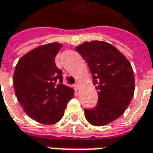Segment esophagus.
I'll return each mask as SVG.
<instances>
[{
  "instance_id": "esophagus-1",
  "label": "esophagus",
  "mask_w": 153,
  "mask_h": 153,
  "mask_svg": "<svg viewBox=\"0 0 153 153\" xmlns=\"http://www.w3.org/2000/svg\"><path fill=\"white\" fill-rule=\"evenodd\" d=\"M75 88H76V90H78L80 88V82H76V83H75Z\"/></svg>"
}]
</instances>
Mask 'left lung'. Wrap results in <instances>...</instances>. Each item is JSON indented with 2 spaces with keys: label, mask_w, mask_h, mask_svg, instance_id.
<instances>
[{
  "label": "left lung",
  "mask_w": 153,
  "mask_h": 153,
  "mask_svg": "<svg viewBox=\"0 0 153 153\" xmlns=\"http://www.w3.org/2000/svg\"><path fill=\"white\" fill-rule=\"evenodd\" d=\"M86 60L98 90V104L84 109L86 119L94 126H104L118 118L128 106L134 92V76L130 63L111 44L101 41L84 42L76 48Z\"/></svg>",
  "instance_id": "8db88e82"
}]
</instances>
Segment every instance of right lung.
Listing matches in <instances>:
<instances>
[{"mask_svg":"<svg viewBox=\"0 0 153 153\" xmlns=\"http://www.w3.org/2000/svg\"><path fill=\"white\" fill-rule=\"evenodd\" d=\"M62 48L58 42L42 45L19 60L13 74V87L24 111L35 121L53 124L60 120L74 90L63 84L62 71L55 57Z\"/></svg>","mask_w":153,"mask_h":153,"instance_id":"obj_1","label":"right lung"}]
</instances>
